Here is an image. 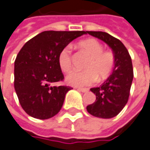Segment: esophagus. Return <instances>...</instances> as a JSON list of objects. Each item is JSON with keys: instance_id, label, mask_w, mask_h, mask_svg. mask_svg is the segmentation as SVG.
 <instances>
[{"instance_id": "34e87169", "label": "esophagus", "mask_w": 150, "mask_h": 150, "mask_svg": "<svg viewBox=\"0 0 150 150\" xmlns=\"http://www.w3.org/2000/svg\"><path fill=\"white\" fill-rule=\"evenodd\" d=\"M77 90L79 91H80V92H83V93H85V92L89 91V90L86 89V88H77Z\"/></svg>"}]
</instances>
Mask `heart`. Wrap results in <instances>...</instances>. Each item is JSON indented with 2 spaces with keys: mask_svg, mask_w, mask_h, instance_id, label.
<instances>
[{
  "mask_svg": "<svg viewBox=\"0 0 150 150\" xmlns=\"http://www.w3.org/2000/svg\"><path fill=\"white\" fill-rule=\"evenodd\" d=\"M79 45L91 59L85 66V71L71 72L67 77V83L75 87H83L96 83L98 77L100 79L108 77L115 65L113 52L103 50V46L95 39L81 41ZM58 62L60 69L64 72H69L71 70V48L70 46L61 49L58 56Z\"/></svg>",
  "mask_w": 150,
  "mask_h": 150,
  "instance_id": "heart-1",
  "label": "heart"
}]
</instances>
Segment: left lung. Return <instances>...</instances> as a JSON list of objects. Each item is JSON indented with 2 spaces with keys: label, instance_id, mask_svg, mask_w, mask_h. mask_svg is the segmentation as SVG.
<instances>
[{
  "label": "left lung",
  "instance_id": "1",
  "mask_svg": "<svg viewBox=\"0 0 150 150\" xmlns=\"http://www.w3.org/2000/svg\"><path fill=\"white\" fill-rule=\"evenodd\" d=\"M87 33L106 42L115 55V65L112 74L101 86L91 89L96 99L86 108L88 112L95 117L110 119L121 112L128 102L133 79L132 58L123 43L108 33L85 31V34Z\"/></svg>",
  "mask_w": 150,
  "mask_h": 150
}]
</instances>
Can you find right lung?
Segmentation results:
<instances>
[{
    "instance_id": "add662e5",
    "label": "right lung",
    "mask_w": 150,
    "mask_h": 150,
    "mask_svg": "<svg viewBox=\"0 0 150 150\" xmlns=\"http://www.w3.org/2000/svg\"><path fill=\"white\" fill-rule=\"evenodd\" d=\"M85 31L41 32L22 47L14 61V89L22 108L30 116L47 120L62 108L69 86H54L64 75L58 62L62 48Z\"/></svg>"
}]
</instances>
